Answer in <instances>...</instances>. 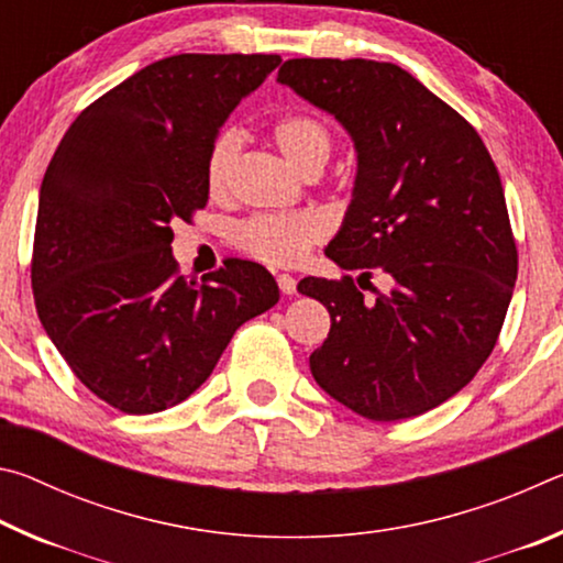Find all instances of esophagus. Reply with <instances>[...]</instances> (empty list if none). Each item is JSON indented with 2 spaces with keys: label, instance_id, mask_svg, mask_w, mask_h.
I'll return each mask as SVG.
<instances>
[{
  "label": "esophagus",
  "instance_id": "obj_1",
  "mask_svg": "<svg viewBox=\"0 0 563 563\" xmlns=\"http://www.w3.org/2000/svg\"><path fill=\"white\" fill-rule=\"evenodd\" d=\"M278 288L285 295H295V292H298V280H295L292 275H288V273H280L278 275Z\"/></svg>",
  "mask_w": 563,
  "mask_h": 563
}]
</instances>
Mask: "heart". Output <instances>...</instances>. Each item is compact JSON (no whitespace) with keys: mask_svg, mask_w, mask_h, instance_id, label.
<instances>
[{"mask_svg":"<svg viewBox=\"0 0 563 563\" xmlns=\"http://www.w3.org/2000/svg\"><path fill=\"white\" fill-rule=\"evenodd\" d=\"M271 139L280 154L302 176H318L335 148V136L316 113L288 111L271 123ZM241 156L235 133L221 131L206 154V188L213 198H223L233 184ZM328 223L316 211L253 216L233 228V243L251 258L290 268L308 258L312 247L325 241Z\"/></svg>","mask_w":563,"mask_h":563,"instance_id":"obj_1","label":"heart"}]
</instances>
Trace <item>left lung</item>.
<instances>
[{
    "label": "left lung",
    "instance_id": "1",
    "mask_svg": "<svg viewBox=\"0 0 563 563\" xmlns=\"http://www.w3.org/2000/svg\"><path fill=\"white\" fill-rule=\"evenodd\" d=\"M278 81L330 111L357 148L355 198L328 258L395 283L375 300L352 275L298 283L330 312L312 377L375 422L422 415L472 383L507 318L519 255L499 170L472 123L397 64L288 59Z\"/></svg>",
    "mask_w": 563,
    "mask_h": 563
}]
</instances>
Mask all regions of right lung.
<instances>
[{"mask_svg":"<svg viewBox=\"0 0 563 563\" xmlns=\"http://www.w3.org/2000/svg\"><path fill=\"white\" fill-rule=\"evenodd\" d=\"M278 54H176L89 103L46 168L32 290L71 373L126 415L184 402L233 332L278 302L261 263L228 258L188 280L170 255L174 221L208 203L206 154Z\"/></svg>","mask_w":563,"mask_h":563,"instance_id":"obj_1","label":"right lung"}]
</instances>
